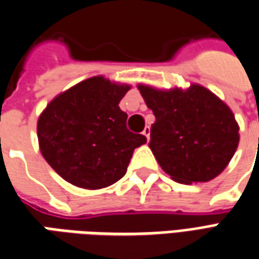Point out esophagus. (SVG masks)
Instances as JSON below:
<instances>
[{
  "instance_id": "1",
  "label": "esophagus",
  "mask_w": 259,
  "mask_h": 259,
  "mask_svg": "<svg viewBox=\"0 0 259 259\" xmlns=\"http://www.w3.org/2000/svg\"><path fill=\"white\" fill-rule=\"evenodd\" d=\"M143 135L145 136V139H147V141H148L149 136H151V129H149V126H145L144 130H143Z\"/></svg>"
}]
</instances>
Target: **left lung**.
<instances>
[{
    "instance_id": "obj_1",
    "label": "left lung",
    "mask_w": 259,
    "mask_h": 259,
    "mask_svg": "<svg viewBox=\"0 0 259 259\" xmlns=\"http://www.w3.org/2000/svg\"><path fill=\"white\" fill-rule=\"evenodd\" d=\"M137 88L155 115L149 148L164 173L180 184L206 183L221 174L240 139L231 108L198 83L168 91Z\"/></svg>"
}]
</instances>
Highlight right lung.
<instances>
[{
	"label": "right lung",
	"instance_id": "obj_1",
	"mask_svg": "<svg viewBox=\"0 0 259 259\" xmlns=\"http://www.w3.org/2000/svg\"><path fill=\"white\" fill-rule=\"evenodd\" d=\"M130 85L92 76L57 95L42 111L37 136L42 156L67 183L83 189L110 187L123 177L145 136L127 130L119 108Z\"/></svg>",
	"mask_w": 259,
	"mask_h": 259
}]
</instances>
